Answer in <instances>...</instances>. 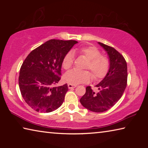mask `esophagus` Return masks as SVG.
Here are the masks:
<instances>
[{
  "label": "esophagus",
  "instance_id": "esophagus-1",
  "mask_svg": "<svg viewBox=\"0 0 148 148\" xmlns=\"http://www.w3.org/2000/svg\"><path fill=\"white\" fill-rule=\"evenodd\" d=\"M77 86L76 85H72V84H68V87L69 89H72V88H75Z\"/></svg>",
  "mask_w": 148,
  "mask_h": 148
}]
</instances>
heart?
Returning <instances> with one entry per match:
<instances>
[{
	"label": "heart",
	"mask_w": 148,
	"mask_h": 148,
	"mask_svg": "<svg viewBox=\"0 0 148 148\" xmlns=\"http://www.w3.org/2000/svg\"><path fill=\"white\" fill-rule=\"evenodd\" d=\"M76 51L88 59L86 68L91 70L95 79H100L106 76L110 67V62L106 56H101V51L94 46H84ZM74 62V54L72 51L67 53L62 59V66L65 70H68L72 66ZM91 72L87 71H80L71 70L64 75V80L67 83L77 85L89 82L91 79Z\"/></svg>",
	"instance_id": "obj_1"
}]
</instances>
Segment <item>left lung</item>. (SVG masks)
<instances>
[{
	"mask_svg": "<svg viewBox=\"0 0 148 148\" xmlns=\"http://www.w3.org/2000/svg\"><path fill=\"white\" fill-rule=\"evenodd\" d=\"M98 44L108 56L109 70L104 79L95 86L98 92H94L91 86H87L79 101L87 110L99 113L111 108L121 99L127 86V65L124 57L114 47L101 42Z\"/></svg>",
	"mask_w": 148,
	"mask_h": 148,
	"instance_id": "1",
	"label": "left lung"
}]
</instances>
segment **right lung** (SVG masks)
Wrapping results in <instances>:
<instances>
[{
    "label": "right lung",
    "instance_id": "obj_1",
    "mask_svg": "<svg viewBox=\"0 0 148 148\" xmlns=\"http://www.w3.org/2000/svg\"><path fill=\"white\" fill-rule=\"evenodd\" d=\"M77 42L52 39L30 53L20 69L19 87L22 97L36 112L49 113L61 106L68 91L61 79L62 59Z\"/></svg>",
    "mask_w": 148,
    "mask_h": 148
}]
</instances>
